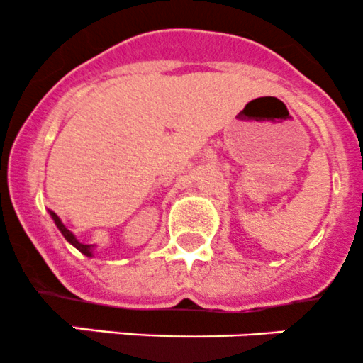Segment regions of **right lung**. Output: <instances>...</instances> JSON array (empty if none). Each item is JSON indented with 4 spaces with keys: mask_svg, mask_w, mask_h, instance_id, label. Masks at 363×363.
I'll use <instances>...</instances> for the list:
<instances>
[{
    "mask_svg": "<svg viewBox=\"0 0 363 363\" xmlns=\"http://www.w3.org/2000/svg\"><path fill=\"white\" fill-rule=\"evenodd\" d=\"M50 216H52L54 223H56V226H57V228H60V232L63 233V237H65V239L68 240L69 244H72V246H75L77 250H79L80 252H82V255H86V256H91V255H93V246H91V244H80L79 240L75 239V235H73V233L69 232V230L67 228V226H65L63 223H61V219L57 218L56 212L50 211Z\"/></svg>",
    "mask_w": 363,
    "mask_h": 363,
    "instance_id": "1",
    "label": "right lung"
}]
</instances>
